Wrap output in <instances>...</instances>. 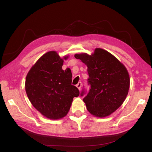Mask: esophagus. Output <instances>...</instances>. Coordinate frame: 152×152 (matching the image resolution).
Here are the masks:
<instances>
[{
    "mask_svg": "<svg viewBox=\"0 0 152 152\" xmlns=\"http://www.w3.org/2000/svg\"><path fill=\"white\" fill-rule=\"evenodd\" d=\"M81 85H82V83L81 82H79L77 85H76V87H77V89L80 91L81 90Z\"/></svg>",
    "mask_w": 152,
    "mask_h": 152,
    "instance_id": "esophagus-1",
    "label": "esophagus"
}]
</instances>
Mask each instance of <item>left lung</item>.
<instances>
[{"label": "left lung", "instance_id": "left-lung-1", "mask_svg": "<svg viewBox=\"0 0 152 152\" xmlns=\"http://www.w3.org/2000/svg\"><path fill=\"white\" fill-rule=\"evenodd\" d=\"M75 57L87 66L91 89L83 99L87 110L99 118L113 113L128 94L130 78L126 68L115 56L100 48L91 55L84 53L75 54ZM84 94L83 90L81 96Z\"/></svg>", "mask_w": 152, "mask_h": 152}]
</instances>
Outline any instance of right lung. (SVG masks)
<instances>
[{"label": "right lung", "mask_w": 152, "mask_h": 152, "mask_svg": "<svg viewBox=\"0 0 152 152\" xmlns=\"http://www.w3.org/2000/svg\"><path fill=\"white\" fill-rule=\"evenodd\" d=\"M55 51L48 52L29 71L25 90L34 107L51 119L65 117L73 99L79 96L77 87L71 85L72 74L68 68L62 69L63 59Z\"/></svg>", "instance_id": "right-lung-1"}]
</instances>
